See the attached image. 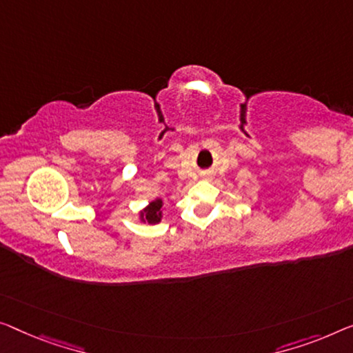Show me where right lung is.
<instances>
[{"label":"right lung","instance_id":"right-lung-1","mask_svg":"<svg viewBox=\"0 0 353 353\" xmlns=\"http://www.w3.org/2000/svg\"><path fill=\"white\" fill-rule=\"evenodd\" d=\"M161 206H163V201L160 198H157V199H154V201H150L149 206L141 210V214H139L141 222H144V223L147 222L150 225L159 223L161 220Z\"/></svg>","mask_w":353,"mask_h":353}]
</instances>
